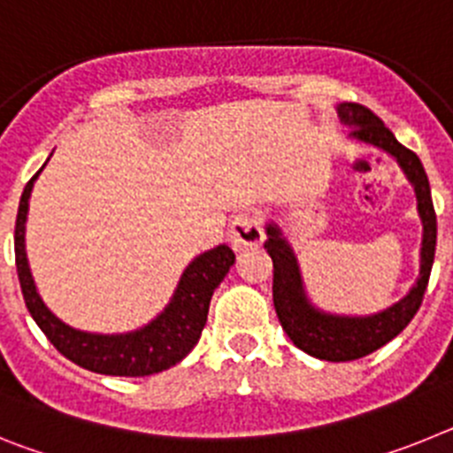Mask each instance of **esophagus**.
<instances>
[{
  "mask_svg": "<svg viewBox=\"0 0 453 453\" xmlns=\"http://www.w3.org/2000/svg\"><path fill=\"white\" fill-rule=\"evenodd\" d=\"M229 242L235 251H250L263 242L261 218L254 213L235 215L229 229Z\"/></svg>",
  "mask_w": 453,
  "mask_h": 453,
  "instance_id": "34e87169",
  "label": "esophagus"
}]
</instances>
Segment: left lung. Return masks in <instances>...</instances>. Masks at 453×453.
<instances>
[{"label": "left lung", "instance_id": "1", "mask_svg": "<svg viewBox=\"0 0 453 453\" xmlns=\"http://www.w3.org/2000/svg\"><path fill=\"white\" fill-rule=\"evenodd\" d=\"M340 118L351 127V135L363 142L381 147L399 161L406 177L415 186L418 195V211L424 224L422 240V270L419 279L402 302L386 308L383 313L370 318H335L315 311L303 295L302 276L290 245L281 238L276 224H267L265 250L274 265V281H272V297H274L276 318L281 322L288 338L302 351L331 363H345L372 354L392 338H397L408 322L422 306L424 290L429 286L431 267L435 256V238H438V222H435L434 199L422 161L415 151L403 147L395 134L388 129L383 119L374 115L367 106L354 102L340 104Z\"/></svg>", "mask_w": 453, "mask_h": 453}]
</instances>
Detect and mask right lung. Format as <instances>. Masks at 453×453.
<instances>
[{
	"instance_id": "1",
	"label": "right lung",
	"mask_w": 453,
	"mask_h": 453,
	"mask_svg": "<svg viewBox=\"0 0 453 453\" xmlns=\"http://www.w3.org/2000/svg\"><path fill=\"white\" fill-rule=\"evenodd\" d=\"M40 170L24 186L22 199H19L18 219H15V267H18L24 303L47 340L72 363L97 374L147 376L183 361L202 335L215 288L222 283L226 272L235 263L231 247L219 245L195 258L183 272L172 302L145 329L119 335H99L72 329L56 315H51L50 308L35 292V283L31 279L29 263H27V251H24V222L29 211L31 188Z\"/></svg>"
}]
</instances>
